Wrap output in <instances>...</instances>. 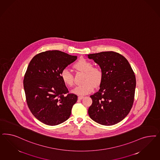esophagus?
<instances>
[{
    "instance_id": "esophagus-1",
    "label": "esophagus",
    "mask_w": 160,
    "mask_h": 160,
    "mask_svg": "<svg viewBox=\"0 0 160 160\" xmlns=\"http://www.w3.org/2000/svg\"><path fill=\"white\" fill-rule=\"evenodd\" d=\"M83 98H84V97H83V96H79L78 97V99H82Z\"/></svg>"
}]
</instances>
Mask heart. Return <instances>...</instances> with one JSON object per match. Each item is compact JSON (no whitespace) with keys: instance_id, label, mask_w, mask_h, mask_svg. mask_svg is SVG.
Wrapping results in <instances>:
<instances>
[{"instance_id":"b5f03b06","label":"heart","mask_w":160,"mask_h":160,"mask_svg":"<svg viewBox=\"0 0 160 160\" xmlns=\"http://www.w3.org/2000/svg\"><path fill=\"white\" fill-rule=\"evenodd\" d=\"M73 68L78 71L84 73L83 83L77 87L73 92L78 95H86L91 92L95 87H98L103 79L102 69L99 67H93L92 63L85 59L76 62ZM61 78L64 83L69 87L74 85V79L72 73L67 69H64L61 73Z\"/></svg>"}]
</instances>
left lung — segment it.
I'll return each instance as SVG.
<instances>
[{
  "instance_id": "left-lung-1",
  "label": "left lung",
  "mask_w": 160,
  "mask_h": 160,
  "mask_svg": "<svg viewBox=\"0 0 160 160\" xmlns=\"http://www.w3.org/2000/svg\"><path fill=\"white\" fill-rule=\"evenodd\" d=\"M103 71L98 92L90 97V118L98 124L112 125L125 118L134 103L136 79L127 59L117 52H102L88 55Z\"/></svg>"
}]
</instances>
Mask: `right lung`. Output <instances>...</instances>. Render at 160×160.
<instances>
[{"label":"right lung","instance_id":"right-lung-1","mask_svg":"<svg viewBox=\"0 0 160 160\" xmlns=\"http://www.w3.org/2000/svg\"><path fill=\"white\" fill-rule=\"evenodd\" d=\"M77 59L63 52L47 51L37 54L29 63L23 79L26 102L42 123L57 125L69 118L78 97L69 93L61 73Z\"/></svg>","mask_w":160,"mask_h":160}]
</instances>
